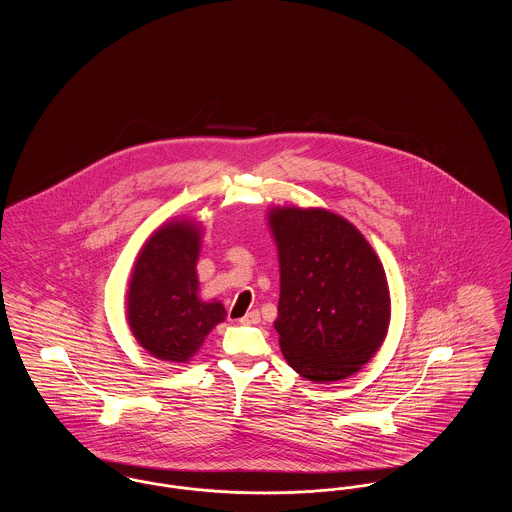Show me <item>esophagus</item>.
<instances>
[{
  "label": "esophagus",
  "instance_id": "esophagus-1",
  "mask_svg": "<svg viewBox=\"0 0 512 512\" xmlns=\"http://www.w3.org/2000/svg\"><path fill=\"white\" fill-rule=\"evenodd\" d=\"M261 320L259 311H249L245 317L240 318V324H257Z\"/></svg>",
  "mask_w": 512,
  "mask_h": 512
}]
</instances>
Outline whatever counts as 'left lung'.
<instances>
[{
	"mask_svg": "<svg viewBox=\"0 0 512 512\" xmlns=\"http://www.w3.org/2000/svg\"><path fill=\"white\" fill-rule=\"evenodd\" d=\"M267 222L280 261L274 328L284 359L317 384L357 374L390 328L382 261L361 230L330 209L274 205Z\"/></svg>",
	"mask_w": 512,
	"mask_h": 512,
	"instance_id": "1",
	"label": "left lung"
}]
</instances>
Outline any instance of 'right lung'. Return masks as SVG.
<instances>
[{
  "label": "right lung",
  "mask_w": 512,
  "mask_h": 512,
  "mask_svg": "<svg viewBox=\"0 0 512 512\" xmlns=\"http://www.w3.org/2000/svg\"><path fill=\"white\" fill-rule=\"evenodd\" d=\"M203 224L174 217L157 226L140 247L126 286V322L151 357L186 365L211 330L224 322V305L199 297L197 259Z\"/></svg>",
  "instance_id": "add662e5"
}]
</instances>
